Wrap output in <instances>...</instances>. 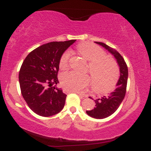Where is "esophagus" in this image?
Here are the masks:
<instances>
[{
	"label": "esophagus",
	"mask_w": 151,
	"mask_h": 151,
	"mask_svg": "<svg viewBox=\"0 0 151 151\" xmlns=\"http://www.w3.org/2000/svg\"><path fill=\"white\" fill-rule=\"evenodd\" d=\"M72 92H73V93H77V94H79V96H81V97H84V94H82V93H81V92H79V91H72Z\"/></svg>",
	"instance_id": "1"
}]
</instances>
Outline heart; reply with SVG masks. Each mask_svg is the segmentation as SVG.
<instances>
[{
	"mask_svg": "<svg viewBox=\"0 0 151 151\" xmlns=\"http://www.w3.org/2000/svg\"><path fill=\"white\" fill-rule=\"evenodd\" d=\"M78 51L89 62L88 70L91 77L92 85L98 91H107L114 86L118 78V67L112 59L106 58L103 50L91 43H83L78 46ZM70 52L66 51L60 61V67H67ZM62 84L67 91H79L88 86L89 75L76 72L64 74L61 78Z\"/></svg>",
	"mask_w": 151,
	"mask_h": 151,
	"instance_id": "obj_1",
	"label": "heart"
}]
</instances>
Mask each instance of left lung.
<instances>
[{"label": "left lung", "instance_id": "8db88e82", "mask_svg": "<svg viewBox=\"0 0 151 151\" xmlns=\"http://www.w3.org/2000/svg\"><path fill=\"white\" fill-rule=\"evenodd\" d=\"M104 47L111 54L116 60L120 71V77L116 84L115 90L109 93V96H104L101 98L96 99L94 100L96 106L91 110L86 111V114L89 116L94 119H102L109 116L117 110L121 102L124 100L126 91V86L128 81V67L123 57L116 50L104 44L103 42H95ZM91 99V98H90Z\"/></svg>", "mask_w": 151, "mask_h": 151}]
</instances>
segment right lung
Masks as SVG:
<instances>
[{"label": "right lung", "instance_id": "right-lung-1", "mask_svg": "<svg viewBox=\"0 0 151 151\" xmlns=\"http://www.w3.org/2000/svg\"><path fill=\"white\" fill-rule=\"evenodd\" d=\"M75 41L42 45L29 53L22 62L19 72L21 93L30 109L37 115L51 116L64 108L67 95L62 89L52 85L59 82L61 57Z\"/></svg>", "mask_w": 151, "mask_h": 151}]
</instances>
